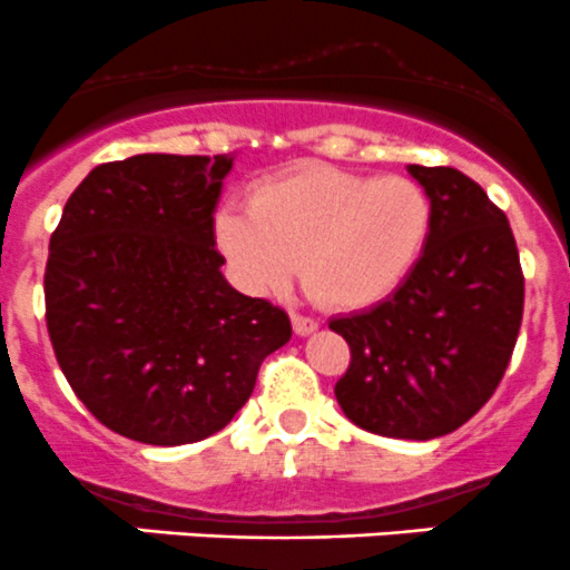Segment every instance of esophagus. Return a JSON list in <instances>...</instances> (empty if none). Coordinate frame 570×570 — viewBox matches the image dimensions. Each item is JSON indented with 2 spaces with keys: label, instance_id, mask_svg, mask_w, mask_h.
<instances>
[{
  "label": "esophagus",
  "instance_id": "1",
  "mask_svg": "<svg viewBox=\"0 0 570 570\" xmlns=\"http://www.w3.org/2000/svg\"><path fill=\"white\" fill-rule=\"evenodd\" d=\"M291 321H293V332H296V335H302V337H304V335H313V332L318 330V321L309 318V315L293 313Z\"/></svg>",
  "mask_w": 570,
  "mask_h": 570
}]
</instances>
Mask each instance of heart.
<instances>
[{
    "mask_svg": "<svg viewBox=\"0 0 570 570\" xmlns=\"http://www.w3.org/2000/svg\"><path fill=\"white\" fill-rule=\"evenodd\" d=\"M432 227V202L407 177H374L313 163L268 179L249 205L224 202L213 233L235 277L274 296L304 283L330 307L360 309L413 272Z\"/></svg>",
    "mask_w": 570,
    "mask_h": 570,
    "instance_id": "b5f03b06",
    "label": "heart"
}]
</instances>
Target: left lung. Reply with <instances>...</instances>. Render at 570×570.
Masks as SVG:
<instances>
[{
	"label": "left lung",
	"instance_id": "left-lung-1",
	"mask_svg": "<svg viewBox=\"0 0 570 570\" xmlns=\"http://www.w3.org/2000/svg\"><path fill=\"white\" fill-rule=\"evenodd\" d=\"M432 202L424 252L402 285L363 313L330 321L352 365L335 385L360 430L432 441L493 396L515 348L523 274L504 213L458 168L410 166Z\"/></svg>",
	"mask_w": 570,
	"mask_h": 570
}]
</instances>
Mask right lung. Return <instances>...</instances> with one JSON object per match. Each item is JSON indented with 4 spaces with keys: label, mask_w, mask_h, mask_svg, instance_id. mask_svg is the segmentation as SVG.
Segmentation results:
<instances>
[{
    "label": "right lung",
    "mask_w": 570,
    "mask_h": 570,
    "mask_svg": "<svg viewBox=\"0 0 570 570\" xmlns=\"http://www.w3.org/2000/svg\"><path fill=\"white\" fill-rule=\"evenodd\" d=\"M235 155L96 166L49 240L47 326L77 399L149 446L210 438L255 391L291 318L222 274L213 213Z\"/></svg>",
    "instance_id": "1"
}]
</instances>
